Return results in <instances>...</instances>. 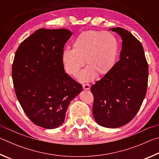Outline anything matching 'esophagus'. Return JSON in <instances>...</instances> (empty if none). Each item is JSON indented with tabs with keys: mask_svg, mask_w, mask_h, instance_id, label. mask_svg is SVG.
<instances>
[{
	"mask_svg": "<svg viewBox=\"0 0 159 159\" xmlns=\"http://www.w3.org/2000/svg\"><path fill=\"white\" fill-rule=\"evenodd\" d=\"M82 87H83V89H84V90H89V89H90V85L88 84H83Z\"/></svg>",
	"mask_w": 159,
	"mask_h": 159,
	"instance_id": "obj_1",
	"label": "esophagus"
}]
</instances>
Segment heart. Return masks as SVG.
<instances>
[{"label": "heart", "instance_id": "heart-1", "mask_svg": "<svg viewBox=\"0 0 159 159\" xmlns=\"http://www.w3.org/2000/svg\"><path fill=\"white\" fill-rule=\"evenodd\" d=\"M72 50H64L61 59L67 74L75 77L86 61L87 68L80 72V82H88L110 72L115 64L118 52L115 36L110 32L88 30L77 36Z\"/></svg>", "mask_w": 159, "mask_h": 159}]
</instances>
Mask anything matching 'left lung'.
<instances>
[{
  "label": "left lung",
  "mask_w": 159,
  "mask_h": 159,
  "mask_svg": "<svg viewBox=\"0 0 159 159\" xmlns=\"http://www.w3.org/2000/svg\"><path fill=\"white\" fill-rule=\"evenodd\" d=\"M110 30L122 39L119 60L91 91L97 124L116 129L131 121L140 110L146 95L148 64L143 45L131 33L118 27Z\"/></svg>",
  "instance_id": "obj_1"
}]
</instances>
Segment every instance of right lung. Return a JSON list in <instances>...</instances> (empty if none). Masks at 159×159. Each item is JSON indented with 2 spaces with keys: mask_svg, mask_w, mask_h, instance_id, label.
<instances>
[{
  "mask_svg": "<svg viewBox=\"0 0 159 159\" xmlns=\"http://www.w3.org/2000/svg\"><path fill=\"white\" fill-rule=\"evenodd\" d=\"M72 35L66 29H38L15 53L12 76L16 97L30 121L44 129L61 126L70 102L82 91L66 73L61 59Z\"/></svg>",
  "mask_w": 159,
  "mask_h": 159,
  "instance_id": "right-lung-1",
  "label": "right lung"
}]
</instances>
